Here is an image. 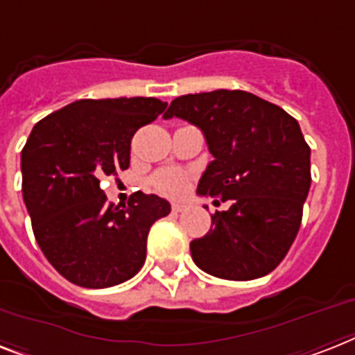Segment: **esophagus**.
Here are the masks:
<instances>
[{"mask_svg": "<svg viewBox=\"0 0 355 355\" xmlns=\"http://www.w3.org/2000/svg\"><path fill=\"white\" fill-rule=\"evenodd\" d=\"M173 211L175 213H182V211H186L187 209V206L186 204H180V202H177V204H173V207H171Z\"/></svg>", "mask_w": 355, "mask_h": 355, "instance_id": "obj_1", "label": "esophagus"}]
</instances>
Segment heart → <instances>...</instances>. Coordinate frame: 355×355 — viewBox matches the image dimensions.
I'll list each match as a JSON object with an SVG mask.
<instances>
[{"mask_svg": "<svg viewBox=\"0 0 355 355\" xmlns=\"http://www.w3.org/2000/svg\"><path fill=\"white\" fill-rule=\"evenodd\" d=\"M153 186L169 197H180L187 189V177L177 169H166L153 178Z\"/></svg>", "mask_w": 355, "mask_h": 355, "instance_id": "1", "label": "heart"}]
</instances>
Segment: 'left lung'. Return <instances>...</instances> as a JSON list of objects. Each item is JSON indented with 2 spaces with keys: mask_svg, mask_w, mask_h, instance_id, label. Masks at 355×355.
<instances>
[{
  "mask_svg": "<svg viewBox=\"0 0 355 355\" xmlns=\"http://www.w3.org/2000/svg\"><path fill=\"white\" fill-rule=\"evenodd\" d=\"M182 118L204 132L213 160L197 193L215 204L211 230L191 241L202 272L252 281L273 272L297 237L310 191V148L297 120L246 91L218 89L175 98L164 118Z\"/></svg>",
  "mask_w": 355,
  "mask_h": 355,
  "instance_id": "1",
  "label": "left lung"
}]
</instances>
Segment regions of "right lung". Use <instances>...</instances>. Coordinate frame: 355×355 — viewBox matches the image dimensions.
Segmentation results:
<instances>
[{
	"label": "right lung",
	"mask_w": 355,
	"mask_h": 355,
	"mask_svg": "<svg viewBox=\"0 0 355 355\" xmlns=\"http://www.w3.org/2000/svg\"><path fill=\"white\" fill-rule=\"evenodd\" d=\"M166 105L144 96L78 100L34 125L21 151L23 200L43 255L73 284L114 286L144 266L149 227L171 206L142 191L114 206L100 178L129 168L131 138Z\"/></svg>",
	"instance_id": "right-lung-1"
}]
</instances>
